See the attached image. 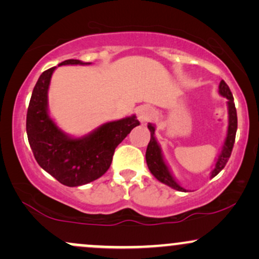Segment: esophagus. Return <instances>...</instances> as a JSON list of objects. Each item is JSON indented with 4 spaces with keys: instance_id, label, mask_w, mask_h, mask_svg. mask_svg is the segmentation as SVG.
<instances>
[{
    "instance_id": "1",
    "label": "esophagus",
    "mask_w": 259,
    "mask_h": 259,
    "mask_svg": "<svg viewBox=\"0 0 259 259\" xmlns=\"http://www.w3.org/2000/svg\"><path fill=\"white\" fill-rule=\"evenodd\" d=\"M154 113L150 107H141L138 111V117L141 123H146V121L151 120L153 118Z\"/></svg>"
}]
</instances>
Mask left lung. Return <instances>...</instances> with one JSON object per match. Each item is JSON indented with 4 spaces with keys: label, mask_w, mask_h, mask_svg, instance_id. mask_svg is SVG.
Segmentation results:
<instances>
[{
    "label": "left lung",
    "mask_w": 259,
    "mask_h": 259,
    "mask_svg": "<svg viewBox=\"0 0 259 259\" xmlns=\"http://www.w3.org/2000/svg\"><path fill=\"white\" fill-rule=\"evenodd\" d=\"M219 95L227 99V106H228V130H227V138L224 140V144H223L221 152H219L218 157H217L214 168L210 171V179L214 178L219 171L227 164L229 157H230L231 151H233L234 142H235V135H236L237 130V114H236V108H235L234 103V97L231 94L229 86L225 84L224 80H222L221 84H219ZM148 130L151 133V140L148 142V146L146 150V163L147 167L150 169V171L152 175L156 178L157 180L163 183L164 185H168L171 189L178 190L181 192H187L186 189H184L183 186H180V184L178 183L177 179L174 178V175L171 174L170 169H169L167 162H165L164 156H163L162 148H160L158 141H157L156 136H154V132H156V126L154 124L148 123Z\"/></svg>",
    "instance_id": "8db88e82"
}]
</instances>
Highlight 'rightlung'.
<instances>
[{
  "label": "right lung",
  "mask_w": 259,
  "mask_h": 259,
  "mask_svg": "<svg viewBox=\"0 0 259 259\" xmlns=\"http://www.w3.org/2000/svg\"><path fill=\"white\" fill-rule=\"evenodd\" d=\"M89 65L68 59L59 65ZM56 67L44 72L35 85L26 114V134L35 159L44 170L65 186H80L99 179L111 167L118 145L135 126L136 115L102 124L80 138L59 129L49 112V89Z\"/></svg>",
  "instance_id": "obj_1"
}]
</instances>
